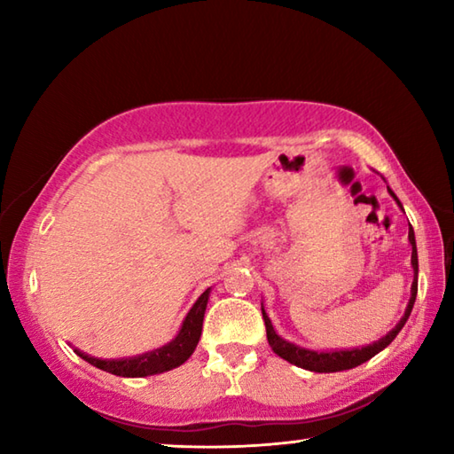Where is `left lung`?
I'll return each mask as SVG.
<instances>
[{
  "label": "left lung",
  "instance_id": "left-lung-1",
  "mask_svg": "<svg viewBox=\"0 0 454 454\" xmlns=\"http://www.w3.org/2000/svg\"><path fill=\"white\" fill-rule=\"evenodd\" d=\"M388 194L395 198V202L398 204V208L404 212L401 200L396 198V194L390 188H388ZM409 242L412 246L411 264H412V272H414L412 286H411V301H409V304H406V310L403 314V318L396 322V326L393 330H388V333L384 334L382 338H379V340H376V342L366 344V347H360V348L312 350V348L298 347V344L286 340V338H282L278 333H276L274 326H272V320L268 318V314L264 310V304H262V317H264V325H266L268 344H270L276 355H278L284 360H288L290 364L304 368V371H310V372H338V371H348V368H355L358 364H363V363H366V360H371L374 355H379L380 350L387 348L388 344L395 340L396 334L401 333L403 326L406 325V320H409L411 312H412L414 301H417V290H419V254H417V240H414V230H412L411 224H409Z\"/></svg>",
  "mask_w": 454,
  "mask_h": 454
}]
</instances>
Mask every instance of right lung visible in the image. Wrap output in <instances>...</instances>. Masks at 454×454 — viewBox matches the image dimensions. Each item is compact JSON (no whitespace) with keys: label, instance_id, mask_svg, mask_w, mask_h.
<instances>
[{"label":"right lung","instance_id":"1","mask_svg":"<svg viewBox=\"0 0 454 454\" xmlns=\"http://www.w3.org/2000/svg\"><path fill=\"white\" fill-rule=\"evenodd\" d=\"M210 290L212 288H206L202 294L198 296V301L186 314V318H184L178 334H176L170 342L164 344V347L128 358H96L91 355H86V352H82L80 348H74L75 355L82 356L91 366L99 368V371H106L116 376H126V379H142V376H152L172 371V368H178L192 356V352L198 347L200 336H202V322L206 306H208Z\"/></svg>","mask_w":454,"mask_h":454}]
</instances>
